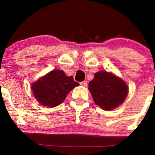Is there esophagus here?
<instances>
[{
	"mask_svg": "<svg viewBox=\"0 0 155 155\" xmlns=\"http://www.w3.org/2000/svg\"><path fill=\"white\" fill-rule=\"evenodd\" d=\"M80 84L81 86H83V87H87V82L86 81H83V82H81L80 83Z\"/></svg>",
	"mask_w": 155,
	"mask_h": 155,
	"instance_id": "1",
	"label": "esophagus"
}]
</instances>
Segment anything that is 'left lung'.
I'll use <instances>...</instances> for the list:
<instances>
[{
    "instance_id": "obj_1",
    "label": "left lung",
    "mask_w": 155,
    "mask_h": 155,
    "mask_svg": "<svg viewBox=\"0 0 155 155\" xmlns=\"http://www.w3.org/2000/svg\"><path fill=\"white\" fill-rule=\"evenodd\" d=\"M89 90L94 103L106 111L121 104L128 91L124 80L102 71L94 74V79L89 82Z\"/></svg>"
}]
</instances>
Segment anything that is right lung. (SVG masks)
I'll list each match as a JSON object with an SVG mask.
<instances>
[{"label":"right lung","mask_w":155,"mask_h":155,"mask_svg":"<svg viewBox=\"0 0 155 155\" xmlns=\"http://www.w3.org/2000/svg\"><path fill=\"white\" fill-rule=\"evenodd\" d=\"M79 83L73 78L65 75L61 70H54L32 84L35 98L41 105L55 107L63 102L67 94Z\"/></svg>","instance_id":"right-lung-1"}]
</instances>
